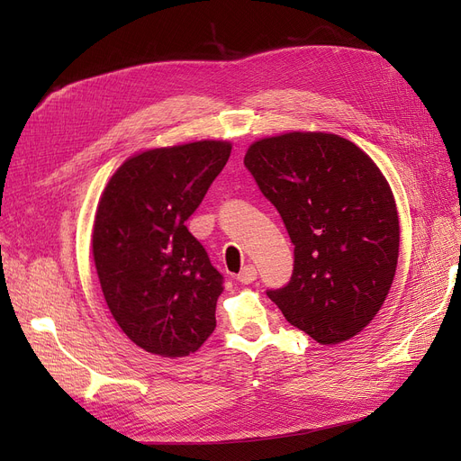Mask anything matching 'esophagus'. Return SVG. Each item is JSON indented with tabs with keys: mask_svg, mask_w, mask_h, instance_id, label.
Returning <instances> with one entry per match:
<instances>
[{
	"mask_svg": "<svg viewBox=\"0 0 461 461\" xmlns=\"http://www.w3.org/2000/svg\"><path fill=\"white\" fill-rule=\"evenodd\" d=\"M256 278H258V271H256L254 265H247V267L240 269V273L237 275V280L240 284H252Z\"/></svg>",
	"mask_w": 461,
	"mask_h": 461,
	"instance_id": "34e87169",
	"label": "esophagus"
}]
</instances>
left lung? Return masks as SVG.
Instances as JSON below:
<instances>
[{
    "label": "left lung",
    "instance_id": "left-lung-1",
    "mask_svg": "<svg viewBox=\"0 0 461 461\" xmlns=\"http://www.w3.org/2000/svg\"><path fill=\"white\" fill-rule=\"evenodd\" d=\"M245 166L295 247L292 278L269 299L316 342L349 340L394 280L400 222L389 183L353 141L325 132L259 140Z\"/></svg>",
    "mask_w": 461,
    "mask_h": 461
}]
</instances>
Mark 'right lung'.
I'll use <instances>...</instances> for the list:
<instances>
[{
	"instance_id": "add662e5",
	"label": "right lung",
	"mask_w": 461,
	"mask_h": 461,
	"mask_svg": "<svg viewBox=\"0 0 461 461\" xmlns=\"http://www.w3.org/2000/svg\"><path fill=\"white\" fill-rule=\"evenodd\" d=\"M231 153L194 141L140 153L112 176L93 226V258L117 325L141 349L186 357L216 327L218 273L188 228Z\"/></svg>"
}]
</instances>
